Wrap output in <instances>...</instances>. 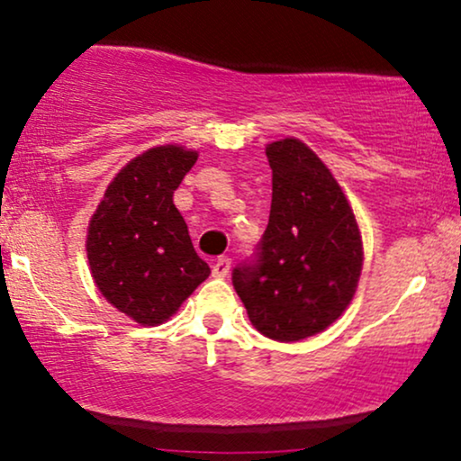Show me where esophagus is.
<instances>
[{"label": "esophagus", "mask_w": 461, "mask_h": 461, "mask_svg": "<svg viewBox=\"0 0 461 461\" xmlns=\"http://www.w3.org/2000/svg\"><path fill=\"white\" fill-rule=\"evenodd\" d=\"M230 268H231V260L227 256H221L219 260H216L214 264H212V275L214 277H225L227 273H230Z\"/></svg>", "instance_id": "1"}]
</instances>
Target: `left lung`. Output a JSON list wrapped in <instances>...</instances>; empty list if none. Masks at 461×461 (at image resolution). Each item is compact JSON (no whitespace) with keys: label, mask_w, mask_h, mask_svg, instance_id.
Masks as SVG:
<instances>
[{"label":"left lung","mask_w":461,"mask_h":461,"mask_svg":"<svg viewBox=\"0 0 461 461\" xmlns=\"http://www.w3.org/2000/svg\"><path fill=\"white\" fill-rule=\"evenodd\" d=\"M273 171L268 225L251 260L231 271L249 321L297 342L330 327L353 299L362 238L351 205L316 153L297 139L267 147Z\"/></svg>","instance_id":"8db88e82"}]
</instances>
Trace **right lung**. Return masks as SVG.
Here are the masks:
<instances>
[{"instance_id":"obj_1","label":"right lung","mask_w":461,"mask_h":461,"mask_svg":"<svg viewBox=\"0 0 461 461\" xmlns=\"http://www.w3.org/2000/svg\"><path fill=\"white\" fill-rule=\"evenodd\" d=\"M197 153L153 147L113 179L88 225L86 253L97 288L140 325H160L210 275L173 203Z\"/></svg>"}]
</instances>
